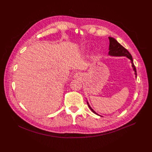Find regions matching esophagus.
Listing matches in <instances>:
<instances>
[{"label":"esophagus","instance_id":"34e87169","mask_svg":"<svg viewBox=\"0 0 152 152\" xmlns=\"http://www.w3.org/2000/svg\"><path fill=\"white\" fill-rule=\"evenodd\" d=\"M81 75L80 73V72H76V73H75L74 75L75 78H80L81 77Z\"/></svg>","mask_w":152,"mask_h":152}]
</instances>
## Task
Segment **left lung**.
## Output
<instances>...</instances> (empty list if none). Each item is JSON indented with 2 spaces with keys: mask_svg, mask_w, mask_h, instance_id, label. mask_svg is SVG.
Returning <instances> with one entry per match:
<instances>
[{
  "mask_svg": "<svg viewBox=\"0 0 152 152\" xmlns=\"http://www.w3.org/2000/svg\"><path fill=\"white\" fill-rule=\"evenodd\" d=\"M109 55L111 56H125L127 58H129L130 60V63L132 64V66L133 70L135 72V77L137 78V71H136V68L134 66V64L133 63V59L132 56L130 55V53L128 51L127 49H125L124 47L118 43L116 39L113 37H109ZM88 105L89 106V109L91 110L92 113H94V114L99 115L101 117H102L100 115L97 114L96 112L92 109V107L90 106V105L89 102L87 101Z\"/></svg>",
  "mask_w": 152,
  "mask_h": 152,
  "instance_id": "left-lung-1",
  "label": "left lung"
}]
</instances>
